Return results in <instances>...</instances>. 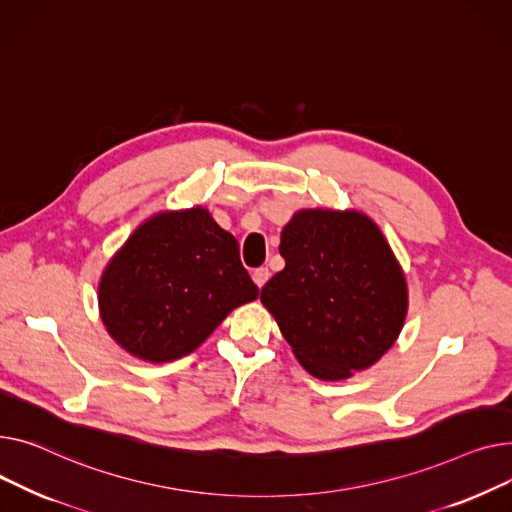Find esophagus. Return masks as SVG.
Returning a JSON list of instances; mask_svg holds the SVG:
<instances>
[{
	"instance_id": "esophagus-1",
	"label": "esophagus",
	"mask_w": 512,
	"mask_h": 512,
	"mask_svg": "<svg viewBox=\"0 0 512 512\" xmlns=\"http://www.w3.org/2000/svg\"><path fill=\"white\" fill-rule=\"evenodd\" d=\"M252 279H254V283H256L258 287H264L266 281L270 279V270H268L266 266H260V268H256L254 273H252Z\"/></svg>"
}]
</instances>
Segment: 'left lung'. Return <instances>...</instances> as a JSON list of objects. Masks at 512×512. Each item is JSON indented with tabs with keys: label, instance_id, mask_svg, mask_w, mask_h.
I'll use <instances>...</instances> for the list:
<instances>
[{
	"label": "left lung",
	"instance_id": "1",
	"mask_svg": "<svg viewBox=\"0 0 512 512\" xmlns=\"http://www.w3.org/2000/svg\"><path fill=\"white\" fill-rule=\"evenodd\" d=\"M285 268L260 293L310 374L343 380L390 349L407 314L403 270L372 219L299 210L281 233Z\"/></svg>",
	"mask_w": 512,
	"mask_h": 512
}]
</instances>
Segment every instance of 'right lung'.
Wrapping results in <instances>:
<instances>
[{"label":"right lung","mask_w":512,"mask_h":512,"mask_svg":"<svg viewBox=\"0 0 512 512\" xmlns=\"http://www.w3.org/2000/svg\"><path fill=\"white\" fill-rule=\"evenodd\" d=\"M256 297L237 239L200 206L142 223L99 285L109 335L155 364L192 353L233 308Z\"/></svg>","instance_id":"add662e5"}]
</instances>
